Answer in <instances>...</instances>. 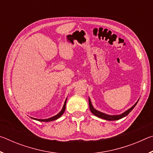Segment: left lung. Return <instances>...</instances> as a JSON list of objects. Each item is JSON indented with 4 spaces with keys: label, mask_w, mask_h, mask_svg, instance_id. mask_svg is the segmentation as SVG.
Listing matches in <instances>:
<instances>
[{
    "label": "left lung",
    "mask_w": 153,
    "mask_h": 153,
    "mask_svg": "<svg viewBox=\"0 0 153 153\" xmlns=\"http://www.w3.org/2000/svg\"><path fill=\"white\" fill-rule=\"evenodd\" d=\"M138 100L137 101L135 104H134L132 107L131 108H129V109L127 110L125 112L120 114V115H107V114H105V113H103L102 112H100V111H98L97 109H95V108L93 107V106L92 105V102H91V100H90V98L88 99V101H89V107H90V110L91 111L93 115H94L95 116H97V117H99V118H101L103 119V120H108V121H114V120H120V119L123 118L124 117H126L128 115V114L131 112V111L133 110V108L135 107V106L136 105L137 103H138Z\"/></svg>",
    "instance_id": "left-lung-1"
}]
</instances>
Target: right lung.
I'll use <instances>...</instances> for the list:
<instances>
[{"label": "right lung", "mask_w": 153, "mask_h": 153, "mask_svg": "<svg viewBox=\"0 0 153 153\" xmlns=\"http://www.w3.org/2000/svg\"><path fill=\"white\" fill-rule=\"evenodd\" d=\"M66 102H67V98H66L65 101V102H64V105H63V108H62V110L57 114V115H56L55 116H53V117H50L48 119H45V120H39V119H36V118H33V117H31V118L33 119V120L39 121H45V122H47V121H54V120H57V119H59L62 115H63V113L65 112V111Z\"/></svg>", "instance_id": "right-lung-1"}]
</instances>
